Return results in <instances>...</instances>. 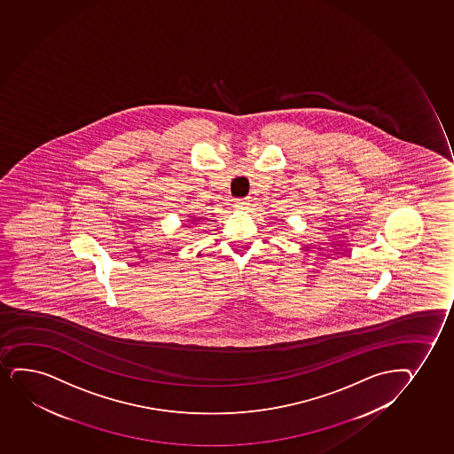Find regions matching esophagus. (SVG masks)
<instances>
[{
  "label": "esophagus",
  "instance_id": "esophagus-1",
  "mask_svg": "<svg viewBox=\"0 0 454 454\" xmlns=\"http://www.w3.org/2000/svg\"><path fill=\"white\" fill-rule=\"evenodd\" d=\"M235 204H236V207L242 208V210H244V208H247V206H248V204H250V200L238 199V200H236Z\"/></svg>",
  "mask_w": 454,
  "mask_h": 454
}]
</instances>
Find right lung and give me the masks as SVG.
I'll return each instance as SVG.
<instances>
[{"label":"right lung","mask_w":454,"mask_h":454,"mask_svg":"<svg viewBox=\"0 0 454 454\" xmlns=\"http://www.w3.org/2000/svg\"><path fill=\"white\" fill-rule=\"evenodd\" d=\"M189 219H191V221H189V223H191V224H195V223H197V221H199V218H189ZM191 224H188V225L184 224V225H186V227H191Z\"/></svg>","instance_id":"obj_1"}]
</instances>
